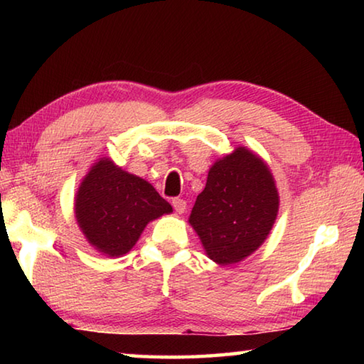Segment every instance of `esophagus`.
Masks as SVG:
<instances>
[{
    "mask_svg": "<svg viewBox=\"0 0 364 364\" xmlns=\"http://www.w3.org/2000/svg\"><path fill=\"white\" fill-rule=\"evenodd\" d=\"M171 205H173L176 213H184V210H186V200L180 199V197H175V199L171 200Z\"/></svg>",
    "mask_w": 364,
    "mask_h": 364,
    "instance_id": "1",
    "label": "esophagus"
}]
</instances>
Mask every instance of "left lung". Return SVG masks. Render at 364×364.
Returning a JSON list of instances; mask_svg holds the SVG:
<instances>
[{
  "mask_svg": "<svg viewBox=\"0 0 364 364\" xmlns=\"http://www.w3.org/2000/svg\"><path fill=\"white\" fill-rule=\"evenodd\" d=\"M278 205V189L268 165L245 147H237L208 171L189 223L213 262L232 264L263 244Z\"/></svg>",
  "mask_w": 364,
  "mask_h": 364,
  "instance_id": "1",
  "label": "left lung"
}]
</instances>
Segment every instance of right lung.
Listing matches in <instances>:
<instances>
[{"mask_svg": "<svg viewBox=\"0 0 364 364\" xmlns=\"http://www.w3.org/2000/svg\"><path fill=\"white\" fill-rule=\"evenodd\" d=\"M171 205L143 178L101 159L80 184L75 215L91 245L110 257L127 254L151 220Z\"/></svg>", "mask_w": 364, "mask_h": 364, "instance_id": "right-lung-1", "label": "right lung"}]
</instances>
